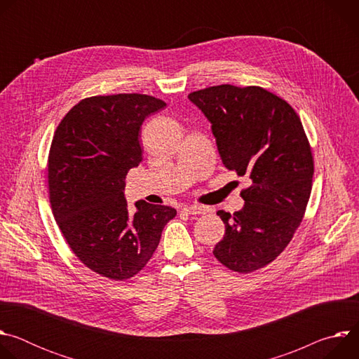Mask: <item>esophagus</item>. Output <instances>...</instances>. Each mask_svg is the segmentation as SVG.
<instances>
[{
	"instance_id": "obj_1",
	"label": "esophagus",
	"mask_w": 359,
	"mask_h": 359,
	"mask_svg": "<svg viewBox=\"0 0 359 359\" xmlns=\"http://www.w3.org/2000/svg\"><path fill=\"white\" fill-rule=\"evenodd\" d=\"M182 210L187 215H204V213H208V209H204L201 206H184Z\"/></svg>"
}]
</instances>
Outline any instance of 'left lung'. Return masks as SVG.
Wrapping results in <instances>:
<instances>
[{
    "instance_id": "8db88e82",
    "label": "left lung",
    "mask_w": 359,
    "mask_h": 359,
    "mask_svg": "<svg viewBox=\"0 0 359 359\" xmlns=\"http://www.w3.org/2000/svg\"><path fill=\"white\" fill-rule=\"evenodd\" d=\"M187 97L212 123L223 165L251 180L241 210L217 212L226 233L215 257L237 273L259 270L288 245L311 194L314 161L302 123L260 86L219 85Z\"/></svg>"
}]
</instances>
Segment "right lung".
I'll use <instances>...</instances> for the list:
<instances>
[{"label":"right lung","mask_w":359,"mask_h":359,"mask_svg":"<svg viewBox=\"0 0 359 359\" xmlns=\"http://www.w3.org/2000/svg\"><path fill=\"white\" fill-rule=\"evenodd\" d=\"M163 100L140 93L90 96L58 125L48 158L54 217L76 257L111 280L137 274L158 248L176 210L144 200L130 213L125 179L142 162L139 130L163 109Z\"/></svg>","instance_id":"1"}]
</instances>
